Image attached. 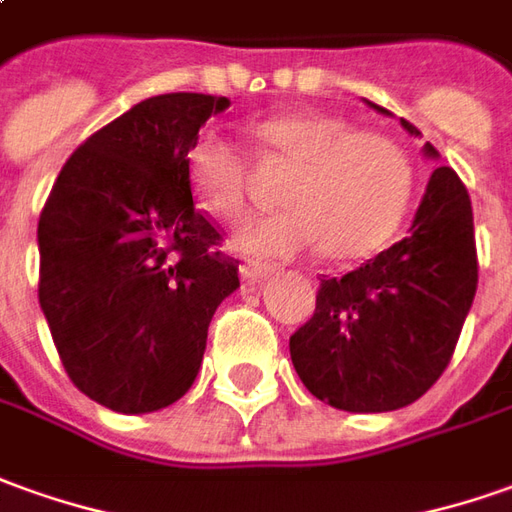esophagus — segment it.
<instances>
[{
    "label": "esophagus",
    "mask_w": 512,
    "mask_h": 512,
    "mask_svg": "<svg viewBox=\"0 0 512 512\" xmlns=\"http://www.w3.org/2000/svg\"><path fill=\"white\" fill-rule=\"evenodd\" d=\"M239 273L242 278H248V281H262V278L273 276V267L270 264H259V262H242L239 264Z\"/></svg>",
    "instance_id": "34e87169"
}]
</instances>
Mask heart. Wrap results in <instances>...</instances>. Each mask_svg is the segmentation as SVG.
Here are the masks:
<instances>
[{
  "label": "heart",
  "instance_id": "heart-1",
  "mask_svg": "<svg viewBox=\"0 0 512 512\" xmlns=\"http://www.w3.org/2000/svg\"><path fill=\"white\" fill-rule=\"evenodd\" d=\"M264 150L292 164L278 200L287 209L242 222L239 248L259 256H295L323 245L337 262L376 250L407 211L412 189L410 158L393 139L351 130L340 116L273 114L256 122ZM186 172L203 209L234 220L245 211L248 161L217 130H203Z\"/></svg>",
  "mask_w": 512,
  "mask_h": 512
}]
</instances>
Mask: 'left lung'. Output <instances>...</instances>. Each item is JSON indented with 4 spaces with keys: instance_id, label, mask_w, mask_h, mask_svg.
<instances>
[{
    "instance_id": "left-lung-1",
    "label": "left lung",
    "mask_w": 512,
    "mask_h": 512,
    "mask_svg": "<svg viewBox=\"0 0 512 512\" xmlns=\"http://www.w3.org/2000/svg\"><path fill=\"white\" fill-rule=\"evenodd\" d=\"M401 128L421 136L407 119ZM424 155L438 150L424 144ZM477 278L471 197L454 169L438 167L401 242L320 281L315 315L290 337L292 365L306 390L337 410H401L449 365Z\"/></svg>"
}]
</instances>
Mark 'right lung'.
<instances>
[{
    "mask_svg": "<svg viewBox=\"0 0 512 512\" xmlns=\"http://www.w3.org/2000/svg\"><path fill=\"white\" fill-rule=\"evenodd\" d=\"M228 105L189 91L133 105L69 155L41 211V312L74 387L108 410L175 404L239 287L186 172L197 130Z\"/></svg>",
    "mask_w": 512,
    "mask_h": 512,
    "instance_id": "obj_1",
    "label": "right lung"
}]
</instances>
